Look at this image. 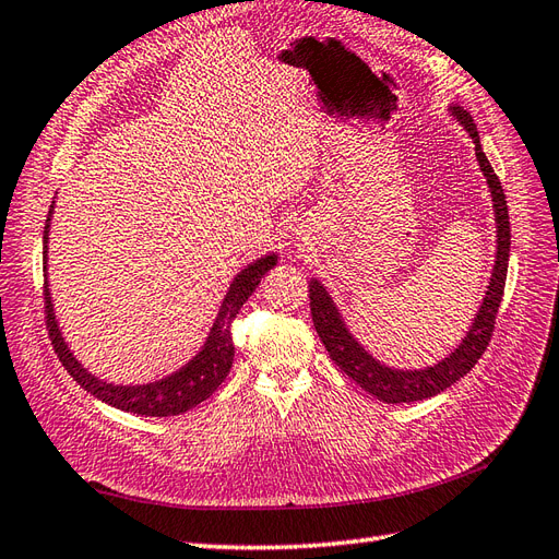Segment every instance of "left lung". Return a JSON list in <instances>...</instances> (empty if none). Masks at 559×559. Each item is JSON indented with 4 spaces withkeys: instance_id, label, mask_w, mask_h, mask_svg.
<instances>
[{
    "instance_id": "8db88e82",
    "label": "left lung",
    "mask_w": 559,
    "mask_h": 559,
    "mask_svg": "<svg viewBox=\"0 0 559 559\" xmlns=\"http://www.w3.org/2000/svg\"><path fill=\"white\" fill-rule=\"evenodd\" d=\"M449 112L453 120L463 124V130L469 134L472 143H475V155L481 175L489 183L491 200H493V217H496V262L489 285H486V295L481 299V307L475 313L467 335L461 340L449 356H443L441 361L427 368H394L378 361L359 340L352 335L345 319L333 302L331 293L325 290V285L319 278L309 281V299H311V319L313 328L325 345L331 359L340 366L342 373H347L359 388H364L368 394L384 404H411L423 402L427 396H435L443 392L455 380L467 376L475 364L481 359L484 349L489 347V340L493 333L496 313L503 299L506 290V276H508V260H510V217H508V203L503 186H500L496 171L489 163V157L484 155L479 132L475 122H472L469 112L461 106H449Z\"/></svg>"
}]
</instances>
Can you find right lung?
I'll use <instances>...</instances> for the list:
<instances>
[{
    "label": "right lung",
    "mask_w": 559,
    "mask_h": 559,
    "mask_svg": "<svg viewBox=\"0 0 559 559\" xmlns=\"http://www.w3.org/2000/svg\"><path fill=\"white\" fill-rule=\"evenodd\" d=\"M53 203L47 214L45 224V248H41V262H45V311H47V328L51 345L59 354V361L68 370L80 388L87 390L98 402H106L127 413H136V416H179V413L191 411L193 406L203 404L205 399L219 388L226 380L228 370L234 364V342H231V321L240 307L246 305V299L257 290V285L264 278L269 269L278 264V254L269 252L260 260L250 262L246 269H240L236 278L228 285V290L222 299V307L217 311V319H214L210 333L203 342V347L198 349L195 356H191L181 368L175 373H169L160 380L143 382V384H116L102 380L94 376L90 368H84L78 356L70 352L68 342L61 333V325L56 321L53 302H51V290H49V278H47V260H49V228L53 217Z\"/></svg>",
    "instance_id": "obj_1"
}]
</instances>
